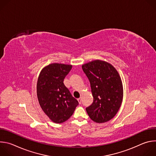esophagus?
<instances>
[{"instance_id":"esophagus-1","label":"esophagus","mask_w":156,"mask_h":156,"mask_svg":"<svg viewBox=\"0 0 156 156\" xmlns=\"http://www.w3.org/2000/svg\"><path fill=\"white\" fill-rule=\"evenodd\" d=\"M78 102H79V104H80L81 103V98H79V99H78Z\"/></svg>"}]
</instances>
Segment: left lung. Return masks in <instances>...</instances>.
I'll use <instances>...</instances> for the list:
<instances>
[{"instance_id":"obj_1","label":"left lung","mask_w":156,"mask_h":156,"mask_svg":"<svg viewBox=\"0 0 156 156\" xmlns=\"http://www.w3.org/2000/svg\"><path fill=\"white\" fill-rule=\"evenodd\" d=\"M82 69L90 80L94 98L93 104L86 108L89 117L99 123L109 121L117 114L123 101L119 72L112 65L101 60L84 63Z\"/></svg>"}]
</instances>
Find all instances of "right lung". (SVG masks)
Instances as JSON below:
<instances>
[{
    "instance_id": "add662e5",
    "label": "right lung",
    "mask_w": 156,
    "mask_h": 156,
    "mask_svg": "<svg viewBox=\"0 0 156 156\" xmlns=\"http://www.w3.org/2000/svg\"><path fill=\"white\" fill-rule=\"evenodd\" d=\"M72 65L53 63L41 71L37 82V96L43 112L54 123L67 120L78 105L63 84Z\"/></svg>"
}]
</instances>
